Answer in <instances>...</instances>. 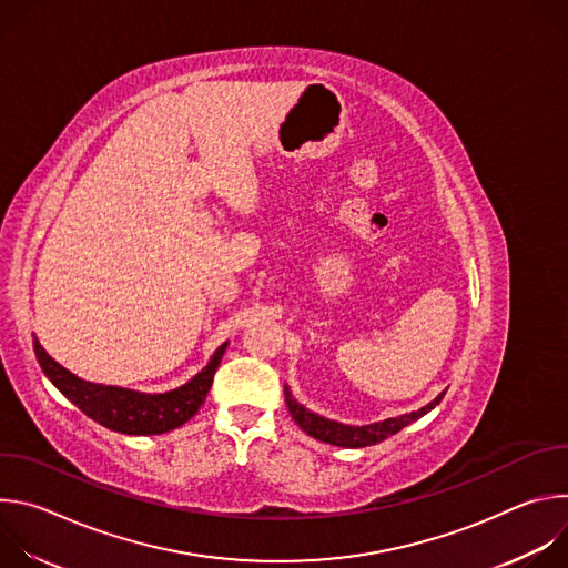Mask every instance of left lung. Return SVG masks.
Here are the masks:
<instances>
[{
	"label": "left lung",
	"mask_w": 568,
	"mask_h": 568,
	"mask_svg": "<svg viewBox=\"0 0 568 568\" xmlns=\"http://www.w3.org/2000/svg\"><path fill=\"white\" fill-rule=\"evenodd\" d=\"M445 397V390L432 399L427 407L418 409V412H412V414H404V416H397V418H388V420H382V423H373V425H364V427H353V425H344V423H337V420H328L323 418L318 414H312L307 412L303 404H298L294 397H292V390L290 386L285 384V402H287V409L294 418V423L312 438L316 440H323V443H331V445H337V447H368V445H375V443H382L386 440L388 436L397 434L399 429H404L407 425L416 423L418 418H423L425 414H429L436 404H440V399Z\"/></svg>",
	"instance_id": "1"
}]
</instances>
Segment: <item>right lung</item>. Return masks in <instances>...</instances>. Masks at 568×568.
Here are the masks:
<instances>
[{
  "mask_svg": "<svg viewBox=\"0 0 568 568\" xmlns=\"http://www.w3.org/2000/svg\"><path fill=\"white\" fill-rule=\"evenodd\" d=\"M33 351L44 375L85 416H90L92 420L112 432L130 436H152L182 427L200 412L202 402L206 399V393L213 384V375L226 351V344H222L213 353L211 362L191 382L175 390L154 395L80 379L64 366H60L53 357H49V353L40 346L38 339H33Z\"/></svg>",
  "mask_w": 568,
  "mask_h": 568,
  "instance_id": "1",
  "label": "right lung"
}]
</instances>
